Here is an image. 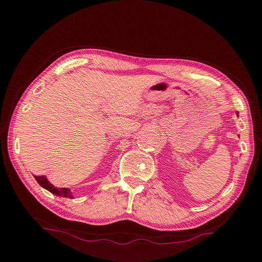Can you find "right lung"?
I'll list each match as a JSON object with an SVG mask.
<instances>
[{
    "instance_id": "1",
    "label": "right lung",
    "mask_w": 262,
    "mask_h": 262,
    "mask_svg": "<svg viewBox=\"0 0 262 262\" xmlns=\"http://www.w3.org/2000/svg\"><path fill=\"white\" fill-rule=\"evenodd\" d=\"M37 182L40 185L42 188L47 189L48 191H51L52 193L56 194V196L59 197H65V198H73L72 196V192L69 188H56L54 187L51 182L47 180V178L45 176H35Z\"/></svg>"
}]
</instances>
